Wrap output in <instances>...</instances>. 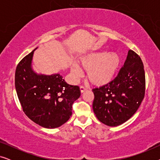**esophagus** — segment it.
I'll use <instances>...</instances> for the list:
<instances>
[{
	"mask_svg": "<svg viewBox=\"0 0 160 160\" xmlns=\"http://www.w3.org/2000/svg\"><path fill=\"white\" fill-rule=\"evenodd\" d=\"M87 87L83 86V85H82V86H80V90H81V92H85L87 90Z\"/></svg>",
	"mask_w": 160,
	"mask_h": 160,
	"instance_id": "1",
	"label": "esophagus"
}]
</instances>
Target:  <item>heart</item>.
<instances>
[{"label":"heart","instance_id":"heart-1","mask_svg":"<svg viewBox=\"0 0 160 160\" xmlns=\"http://www.w3.org/2000/svg\"><path fill=\"white\" fill-rule=\"evenodd\" d=\"M80 64L88 71V77L93 84L104 85L110 82L117 73L120 57L115 52H94L81 59ZM71 71L76 77L82 75V70L76 65L72 66Z\"/></svg>","mask_w":160,"mask_h":160}]
</instances>
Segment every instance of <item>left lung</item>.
I'll return each mask as SVG.
<instances>
[{"mask_svg": "<svg viewBox=\"0 0 160 160\" xmlns=\"http://www.w3.org/2000/svg\"><path fill=\"white\" fill-rule=\"evenodd\" d=\"M146 78L138 54L129 50L124 64L108 84L92 89L96 117L102 123L116 127L131 118L145 96Z\"/></svg>", "mask_w": 160, "mask_h": 160, "instance_id": "left-lung-1", "label": "left lung"}]
</instances>
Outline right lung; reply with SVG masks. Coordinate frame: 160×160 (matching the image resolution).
Instances as JSON below:
<instances>
[{"label": "right lung", "instance_id": "right-lung-1", "mask_svg": "<svg viewBox=\"0 0 160 160\" xmlns=\"http://www.w3.org/2000/svg\"><path fill=\"white\" fill-rule=\"evenodd\" d=\"M36 49L22 58L15 71V88L26 116L45 128H56L72 115V106L81 95L78 86L67 84L60 74L38 75L31 62Z\"/></svg>", "mask_w": 160, "mask_h": 160}]
</instances>
